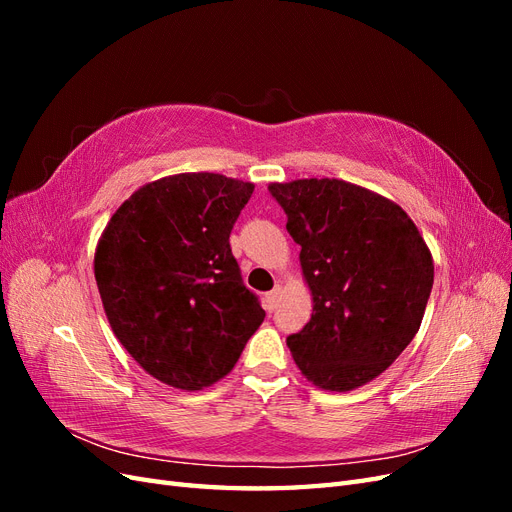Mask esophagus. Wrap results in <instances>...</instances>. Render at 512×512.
Listing matches in <instances>:
<instances>
[{
  "mask_svg": "<svg viewBox=\"0 0 512 512\" xmlns=\"http://www.w3.org/2000/svg\"><path fill=\"white\" fill-rule=\"evenodd\" d=\"M280 297H282V288L275 286L271 292H267L265 297V309L267 312H273V309L277 307V303H280Z\"/></svg>",
  "mask_w": 512,
  "mask_h": 512,
  "instance_id": "esophagus-1",
  "label": "esophagus"
}]
</instances>
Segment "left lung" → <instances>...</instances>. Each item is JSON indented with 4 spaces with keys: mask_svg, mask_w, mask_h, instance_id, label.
Masks as SVG:
<instances>
[{
    "mask_svg": "<svg viewBox=\"0 0 512 512\" xmlns=\"http://www.w3.org/2000/svg\"><path fill=\"white\" fill-rule=\"evenodd\" d=\"M301 245L314 312L286 339L301 374L346 393L378 378L412 342L433 286V258L393 200L342 179L269 183Z\"/></svg>",
    "mask_w": 512,
    "mask_h": 512,
    "instance_id": "8db88e82",
    "label": "left lung"
}]
</instances>
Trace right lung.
<instances>
[{
  "mask_svg": "<svg viewBox=\"0 0 512 512\" xmlns=\"http://www.w3.org/2000/svg\"><path fill=\"white\" fill-rule=\"evenodd\" d=\"M252 192L254 183L218 173L162 177L123 200L98 239L108 324L149 376L175 389L230 374L265 320L228 241Z\"/></svg>",
  "mask_w": 512,
  "mask_h": 512,
  "instance_id": "obj_1",
  "label": "right lung"
}]
</instances>
